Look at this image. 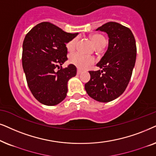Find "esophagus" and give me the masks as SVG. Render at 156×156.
<instances>
[{"label": "esophagus", "instance_id": "esophagus-1", "mask_svg": "<svg viewBox=\"0 0 156 156\" xmlns=\"http://www.w3.org/2000/svg\"><path fill=\"white\" fill-rule=\"evenodd\" d=\"M82 73V70H80V69H78V70H77V74L78 75H80V73Z\"/></svg>", "mask_w": 156, "mask_h": 156}]
</instances>
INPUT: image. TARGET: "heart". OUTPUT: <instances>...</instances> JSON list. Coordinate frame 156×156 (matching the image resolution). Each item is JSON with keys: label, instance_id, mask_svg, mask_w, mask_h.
<instances>
[{"label": "heart", "instance_id": "1", "mask_svg": "<svg viewBox=\"0 0 156 156\" xmlns=\"http://www.w3.org/2000/svg\"><path fill=\"white\" fill-rule=\"evenodd\" d=\"M90 39L96 49L99 48H104L105 45H106V39L105 38L104 36L98 34V33L91 35ZM77 41H78V38H74L67 43L66 48L68 51L71 52L73 51L76 48ZM69 60L70 63L81 70L86 69L95 62V59L93 57L83 55L80 53H73L72 55H70Z\"/></svg>", "mask_w": 156, "mask_h": 156}]
</instances>
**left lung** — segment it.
Masks as SVG:
<instances>
[{"mask_svg": "<svg viewBox=\"0 0 156 156\" xmlns=\"http://www.w3.org/2000/svg\"><path fill=\"white\" fill-rule=\"evenodd\" d=\"M96 30L108 34V46L96 71H89L90 79L85 89L95 101L107 103L123 94L131 78L136 59L134 36L127 27L116 22H108Z\"/></svg>", "mask_w": 156, "mask_h": 156, "instance_id": "obj_1", "label": "left lung"}]
</instances>
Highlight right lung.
<instances>
[{
	"instance_id": "add662e5",
	"label": "right lung",
	"mask_w": 156,
	"mask_h": 156,
	"mask_svg": "<svg viewBox=\"0 0 156 156\" xmlns=\"http://www.w3.org/2000/svg\"><path fill=\"white\" fill-rule=\"evenodd\" d=\"M78 33H70L48 22L34 26L23 43L22 65L33 96L45 105H55L66 98L68 82L76 76L73 64L60 68L68 60L66 43Z\"/></svg>"
}]
</instances>
